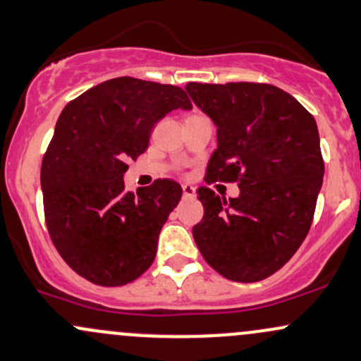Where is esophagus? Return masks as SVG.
Returning <instances> with one entry per match:
<instances>
[{
	"label": "esophagus",
	"mask_w": 361,
	"mask_h": 361,
	"mask_svg": "<svg viewBox=\"0 0 361 361\" xmlns=\"http://www.w3.org/2000/svg\"><path fill=\"white\" fill-rule=\"evenodd\" d=\"M183 197L185 199H193L195 197V188L192 185H183Z\"/></svg>",
	"instance_id": "esophagus-1"
}]
</instances>
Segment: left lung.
<instances>
[{
  "mask_svg": "<svg viewBox=\"0 0 361 361\" xmlns=\"http://www.w3.org/2000/svg\"><path fill=\"white\" fill-rule=\"evenodd\" d=\"M187 92L217 126V149L205 181H238L226 200L197 190L204 217L193 240L226 279L255 283L279 271L303 243L324 178L317 123L310 113L269 84H187Z\"/></svg>",
  "mask_w": 361,
  "mask_h": 361,
  "instance_id": "8db88e82",
  "label": "left lung"
}]
</instances>
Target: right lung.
<instances>
[{
  "instance_id": "obj_1",
  "label": "right lung",
  "mask_w": 361,
  "mask_h": 361,
  "mask_svg": "<svg viewBox=\"0 0 361 361\" xmlns=\"http://www.w3.org/2000/svg\"><path fill=\"white\" fill-rule=\"evenodd\" d=\"M178 108L192 109L180 87L118 77L59 114L41 166L46 224L63 260L90 283L123 286L154 262L183 190L156 180L126 192L123 174L149 147L154 125Z\"/></svg>"
}]
</instances>
